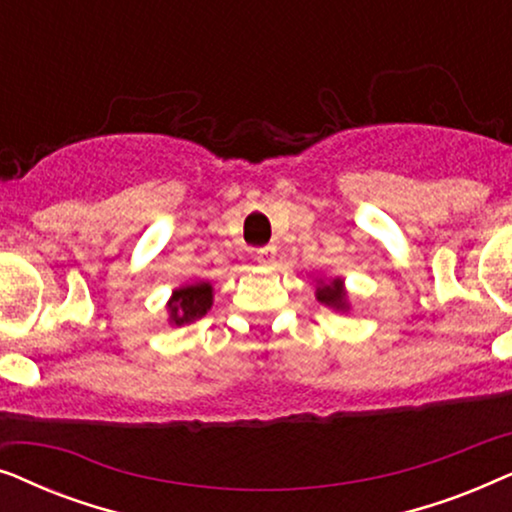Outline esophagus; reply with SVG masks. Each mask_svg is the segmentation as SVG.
Here are the masks:
<instances>
[{"label":"esophagus","mask_w":512,"mask_h":512,"mask_svg":"<svg viewBox=\"0 0 512 512\" xmlns=\"http://www.w3.org/2000/svg\"><path fill=\"white\" fill-rule=\"evenodd\" d=\"M275 254H277V249L270 247V244H268V247H261V249L256 251V258H258V261H261V263L268 265V263L275 261Z\"/></svg>","instance_id":"obj_1"}]
</instances>
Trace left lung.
<instances>
[{
    "label": "left lung",
    "mask_w": 512,
    "mask_h": 512,
    "mask_svg": "<svg viewBox=\"0 0 512 512\" xmlns=\"http://www.w3.org/2000/svg\"><path fill=\"white\" fill-rule=\"evenodd\" d=\"M317 300L321 305L333 307V310L347 312L349 303H347V291H345V282L340 277L333 279H317Z\"/></svg>",
    "instance_id": "left-lung-1"
}]
</instances>
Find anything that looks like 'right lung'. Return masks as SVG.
I'll return each mask as SVG.
<instances>
[{"mask_svg": "<svg viewBox=\"0 0 512 512\" xmlns=\"http://www.w3.org/2000/svg\"><path fill=\"white\" fill-rule=\"evenodd\" d=\"M212 303H214V289L209 282L179 286V289L172 291V298L167 300L170 324L174 326L191 324V321L205 317Z\"/></svg>", "mask_w": 512, "mask_h": 512, "instance_id": "1", "label": "right lung"}]
</instances>
